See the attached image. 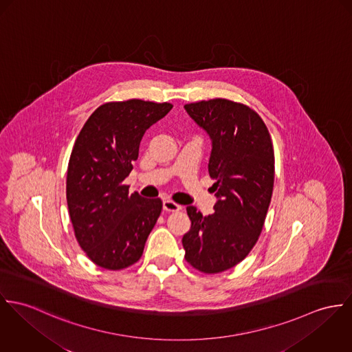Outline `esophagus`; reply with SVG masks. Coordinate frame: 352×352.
<instances>
[{
    "label": "esophagus",
    "instance_id": "esophagus-1",
    "mask_svg": "<svg viewBox=\"0 0 352 352\" xmlns=\"http://www.w3.org/2000/svg\"><path fill=\"white\" fill-rule=\"evenodd\" d=\"M163 209L167 212H178L179 209H182V206L171 199H163Z\"/></svg>",
    "mask_w": 352,
    "mask_h": 352
}]
</instances>
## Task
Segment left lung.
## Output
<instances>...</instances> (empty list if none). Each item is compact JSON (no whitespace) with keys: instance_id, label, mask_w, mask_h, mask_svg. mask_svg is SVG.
I'll return each mask as SVG.
<instances>
[{"instance_id":"left-lung-1","label":"left lung","mask_w":352,"mask_h":352,"mask_svg":"<svg viewBox=\"0 0 352 352\" xmlns=\"http://www.w3.org/2000/svg\"><path fill=\"white\" fill-rule=\"evenodd\" d=\"M185 111L212 140L208 170L217 198L209 216L186 208L192 227L182 237L185 258L202 273H221L241 262L262 232L273 195V142L247 105L214 98Z\"/></svg>"}]
</instances>
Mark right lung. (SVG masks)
<instances>
[{
  "instance_id": "obj_1",
  "label": "right lung",
  "mask_w": 352,
  "mask_h": 352,
  "mask_svg": "<svg viewBox=\"0 0 352 352\" xmlns=\"http://www.w3.org/2000/svg\"><path fill=\"white\" fill-rule=\"evenodd\" d=\"M171 108L142 100L107 102L79 132L67 168V206L80 248L100 267L121 270L143 254L162 201L131 195L122 182L143 135Z\"/></svg>"
}]
</instances>
